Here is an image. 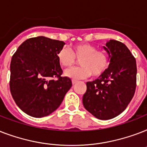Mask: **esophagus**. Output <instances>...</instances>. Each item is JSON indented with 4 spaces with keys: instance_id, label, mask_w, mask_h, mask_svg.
I'll use <instances>...</instances> for the list:
<instances>
[{
    "instance_id": "esophagus-1",
    "label": "esophagus",
    "mask_w": 147,
    "mask_h": 147,
    "mask_svg": "<svg viewBox=\"0 0 147 147\" xmlns=\"http://www.w3.org/2000/svg\"><path fill=\"white\" fill-rule=\"evenodd\" d=\"M77 82H78V81L76 80V79H72V80H71V82H72V84H73V85L76 84V83H77Z\"/></svg>"
}]
</instances>
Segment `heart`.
<instances>
[{
	"instance_id": "heart-1",
	"label": "heart",
	"mask_w": 147,
	"mask_h": 147,
	"mask_svg": "<svg viewBox=\"0 0 147 147\" xmlns=\"http://www.w3.org/2000/svg\"><path fill=\"white\" fill-rule=\"evenodd\" d=\"M58 62L63 67H71L79 59L81 66L71 68L65 75L74 79L87 78L92 74L93 77L101 76L109 65V55L105 50H98L94 45L80 43L74 45L69 50L62 48L57 54Z\"/></svg>"
}]
</instances>
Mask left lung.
<instances>
[{"label": "left lung", "mask_w": 147, "mask_h": 147, "mask_svg": "<svg viewBox=\"0 0 147 147\" xmlns=\"http://www.w3.org/2000/svg\"><path fill=\"white\" fill-rule=\"evenodd\" d=\"M104 48L109 55V67L98 79L86 83L82 102L95 117L109 120L122 113L134 95L137 63L123 42L111 40Z\"/></svg>", "instance_id": "left-lung-1"}]
</instances>
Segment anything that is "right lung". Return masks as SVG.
Returning a JSON list of instances; mask_svg holds the SVG:
<instances>
[{"instance_id": "obj_1", "label": "right lung", "mask_w": 147, "mask_h": 147, "mask_svg": "<svg viewBox=\"0 0 147 147\" xmlns=\"http://www.w3.org/2000/svg\"><path fill=\"white\" fill-rule=\"evenodd\" d=\"M65 42L45 36L30 38L13 55L10 90L15 103L31 117H42L59 107L72 85L62 77L57 54Z\"/></svg>"}]
</instances>
